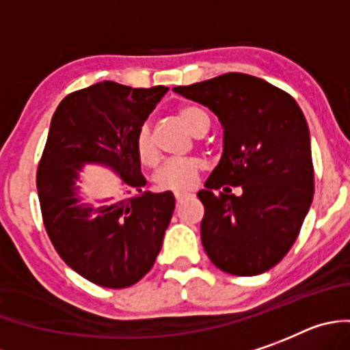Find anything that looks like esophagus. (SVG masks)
Wrapping results in <instances>:
<instances>
[{
  "instance_id": "obj_1",
  "label": "esophagus",
  "mask_w": 350,
  "mask_h": 350,
  "mask_svg": "<svg viewBox=\"0 0 350 350\" xmlns=\"http://www.w3.org/2000/svg\"><path fill=\"white\" fill-rule=\"evenodd\" d=\"M174 197H176V202H181V200H183V198H187L188 197V193H187V191H178V193H176L174 195Z\"/></svg>"
}]
</instances>
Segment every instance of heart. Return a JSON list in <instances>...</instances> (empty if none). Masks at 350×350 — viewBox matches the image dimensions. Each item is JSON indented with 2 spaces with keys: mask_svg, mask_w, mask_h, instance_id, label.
<instances>
[{
  "mask_svg": "<svg viewBox=\"0 0 350 350\" xmlns=\"http://www.w3.org/2000/svg\"><path fill=\"white\" fill-rule=\"evenodd\" d=\"M178 116L193 134L204 124H211L209 115L202 108H198L195 105H183L178 109ZM134 146H136L137 159L141 160V163H144V165H155L159 162V148H157L150 124H143L137 129ZM200 169H202V163L195 159L169 160L157 171V187L171 191L191 190L197 185Z\"/></svg>",
  "mask_w": 350,
  "mask_h": 350,
  "instance_id": "heart-1",
  "label": "heart"
}]
</instances>
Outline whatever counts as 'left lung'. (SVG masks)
<instances>
[{
    "instance_id": "obj_1",
    "label": "left lung",
    "mask_w": 350,
    "mask_h": 350,
    "mask_svg": "<svg viewBox=\"0 0 350 350\" xmlns=\"http://www.w3.org/2000/svg\"><path fill=\"white\" fill-rule=\"evenodd\" d=\"M172 90L207 106L225 131L221 160L197 193L207 256L232 275L267 272L291 250L312 204V152L300 106L284 90L244 73ZM225 184L242 186L243 195L225 194Z\"/></svg>"
}]
</instances>
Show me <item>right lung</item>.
<instances>
[{"label":"right lung","instance_id":"1","mask_svg":"<svg viewBox=\"0 0 350 350\" xmlns=\"http://www.w3.org/2000/svg\"><path fill=\"white\" fill-rule=\"evenodd\" d=\"M167 90L100 81L66 96L52 116L36 172L43 225L66 265L103 288H129L150 272L174 213L171 191H143L134 146ZM85 163L113 168L122 195L100 208L80 204L76 181Z\"/></svg>","mask_w":350,"mask_h":350}]
</instances>
